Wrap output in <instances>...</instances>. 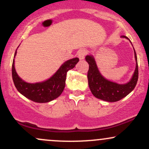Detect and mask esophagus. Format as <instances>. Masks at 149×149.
<instances>
[{
  "label": "esophagus",
  "mask_w": 149,
  "mask_h": 149,
  "mask_svg": "<svg viewBox=\"0 0 149 149\" xmlns=\"http://www.w3.org/2000/svg\"><path fill=\"white\" fill-rule=\"evenodd\" d=\"M86 54H87V51L86 49H80L78 51V52H77V55H78V57L80 59H84L85 55H86Z\"/></svg>",
  "instance_id": "1"
}]
</instances>
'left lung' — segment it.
Returning a JSON list of instances; mask_svg holds the SVG:
<instances>
[{"instance_id": "8db88e82", "label": "left lung", "mask_w": 149, "mask_h": 149, "mask_svg": "<svg viewBox=\"0 0 149 149\" xmlns=\"http://www.w3.org/2000/svg\"><path fill=\"white\" fill-rule=\"evenodd\" d=\"M122 37L128 39V38L125 36ZM134 57L136 62V69L130 81L126 84H118L104 78L99 71L93 57L90 55L86 56L85 60L89 64L88 85L92 95L97 98L106 102H114L120 100L130 93L136 86L139 77L137 58L135 50Z\"/></svg>"}]
</instances>
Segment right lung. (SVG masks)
Listing matches in <instances>:
<instances>
[{"label":"right lung","instance_id":"obj_1","mask_svg":"<svg viewBox=\"0 0 149 149\" xmlns=\"http://www.w3.org/2000/svg\"><path fill=\"white\" fill-rule=\"evenodd\" d=\"M17 50L15 53L16 55ZM78 58H73L65 61L53 76L45 81L36 83H28L18 76L15 69V60L13 59L12 67V76L14 84L22 95L38 103L49 102L57 98L62 93L66 84V73L70 69L75 67L78 62Z\"/></svg>","mask_w":149,"mask_h":149}]
</instances>
